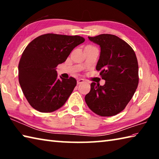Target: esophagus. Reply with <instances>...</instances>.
Segmentation results:
<instances>
[{"label":"esophagus","mask_w":159,"mask_h":159,"mask_svg":"<svg viewBox=\"0 0 159 159\" xmlns=\"http://www.w3.org/2000/svg\"><path fill=\"white\" fill-rule=\"evenodd\" d=\"M84 82H85V80L83 79H79L77 80V84L80 85V84H81V83H83Z\"/></svg>","instance_id":"34e87169"}]
</instances>
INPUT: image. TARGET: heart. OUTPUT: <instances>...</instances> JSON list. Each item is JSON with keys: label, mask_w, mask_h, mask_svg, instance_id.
<instances>
[{"label": "heart", "mask_w": 159, "mask_h": 159, "mask_svg": "<svg viewBox=\"0 0 159 159\" xmlns=\"http://www.w3.org/2000/svg\"><path fill=\"white\" fill-rule=\"evenodd\" d=\"M90 47H91V46H90Z\"/></svg>", "instance_id": "1"}]
</instances>
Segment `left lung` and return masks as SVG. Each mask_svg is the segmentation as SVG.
<instances>
[{"instance_id":"8db88e82","label":"left lung","mask_w":159,"mask_h":159,"mask_svg":"<svg viewBox=\"0 0 159 159\" xmlns=\"http://www.w3.org/2000/svg\"><path fill=\"white\" fill-rule=\"evenodd\" d=\"M88 39L101 48L96 69L105 84L91 83L85 101L96 114L112 116L125 108L135 93L139 83L138 60L133 48L115 35Z\"/></svg>"}]
</instances>
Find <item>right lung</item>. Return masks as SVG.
Segmentation results:
<instances>
[{"label":"right lung","instance_id":"1","mask_svg":"<svg viewBox=\"0 0 159 159\" xmlns=\"http://www.w3.org/2000/svg\"><path fill=\"white\" fill-rule=\"evenodd\" d=\"M84 41V38L79 36L46 34L29 43L19 63V82L34 109L52 112L65 104L76 87V80L73 77L58 79L56 67Z\"/></svg>","mask_w":159,"mask_h":159}]
</instances>
